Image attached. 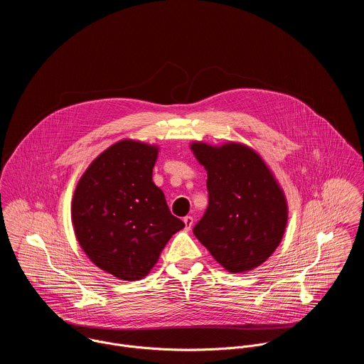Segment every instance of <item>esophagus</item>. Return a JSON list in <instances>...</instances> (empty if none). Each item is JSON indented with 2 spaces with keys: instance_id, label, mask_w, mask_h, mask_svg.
I'll return each instance as SVG.
<instances>
[{
  "instance_id": "esophagus-1",
  "label": "esophagus",
  "mask_w": 364,
  "mask_h": 364,
  "mask_svg": "<svg viewBox=\"0 0 364 364\" xmlns=\"http://www.w3.org/2000/svg\"><path fill=\"white\" fill-rule=\"evenodd\" d=\"M183 223H185V230L189 231L192 228V225H193V217L192 215L183 217Z\"/></svg>"
}]
</instances>
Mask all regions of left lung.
<instances>
[{
  "label": "left lung",
  "instance_id": "left-lung-1",
  "mask_svg": "<svg viewBox=\"0 0 364 364\" xmlns=\"http://www.w3.org/2000/svg\"><path fill=\"white\" fill-rule=\"evenodd\" d=\"M208 171V206L193 228L196 238L228 272L251 270L282 241L287 205L272 172L254 150L230 143H193Z\"/></svg>",
  "mask_w": 364,
  "mask_h": 364
}]
</instances>
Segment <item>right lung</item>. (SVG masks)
Masks as SVG:
<instances>
[{
  "mask_svg": "<svg viewBox=\"0 0 364 364\" xmlns=\"http://www.w3.org/2000/svg\"><path fill=\"white\" fill-rule=\"evenodd\" d=\"M156 154L154 146L119 141L90 165L74 193L71 218L80 245L117 279L147 276L171 237L185 227L153 182Z\"/></svg>",
  "mask_w": 364,
  "mask_h": 364,
  "instance_id": "1",
  "label": "right lung"
}]
</instances>
